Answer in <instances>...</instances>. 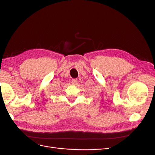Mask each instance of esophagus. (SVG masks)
<instances>
[{"label":"esophagus","instance_id":"obj_1","mask_svg":"<svg viewBox=\"0 0 155 155\" xmlns=\"http://www.w3.org/2000/svg\"><path fill=\"white\" fill-rule=\"evenodd\" d=\"M77 83H78V80L76 79H73V80L72 81V85H77Z\"/></svg>","mask_w":155,"mask_h":155}]
</instances>
